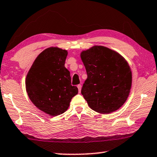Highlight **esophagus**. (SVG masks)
Listing matches in <instances>:
<instances>
[{
	"label": "esophagus",
	"instance_id": "34e87169",
	"mask_svg": "<svg viewBox=\"0 0 157 157\" xmlns=\"http://www.w3.org/2000/svg\"><path fill=\"white\" fill-rule=\"evenodd\" d=\"M78 91H79V93H80V91H81V89H82V85L81 84H78Z\"/></svg>",
	"mask_w": 157,
	"mask_h": 157
}]
</instances>
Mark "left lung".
<instances>
[{
	"instance_id": "obj_1",
	"label": "left lung",
	"mask_w": 157,
	"mask_h": 157,
	"mask_svg": "<svg viewBox=\"0 0 157 157\" xmlns=\"http://www.w3.org/2000/svg\"><path fill=\"white\" fill-rule=\"evenodd\" d=\"M80 56L87 74L81 93L89 106L101 114L117 110L127 100L132 83L127 61L103 46L92 47Z\"/></svg>"
}]
</instances>
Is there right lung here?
<instances>
[{
	"label": "right lung",
	"instance_id": "right-lung-1",
	"mask_svg": "<svg viewBox=\"0 0 157 157\" xmlns=\"http://www.w3.org/2000/svg\"><path fill=\"white\" fill-rule=\"evenodd\" d=\"M68 52L49 47L37 56L26 78L30 100L39 110L55 117L68 110L78 89L71 85V78L66 68Z\"/></svg>",
	"mask_w": 157,
	"mask_h": 157
}]
</instances>
